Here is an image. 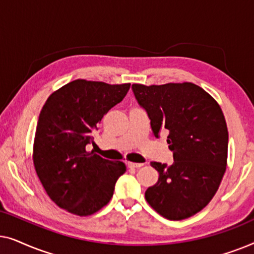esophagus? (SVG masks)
Here are the masks:
<instances>
[{
    "label": "esophagus",
    "instance_id": "34e87169",
    "mask_svg": "<svg viewBox=\"0 0 254 254\" xmlns=\"http://www.w3.org/2000/svg\"><path fill=\"white\" fill-rule=\"evenodd\" d=\"M127 165H128V168H130V169H138V168H142V166H143L144 164H143V163H131V162H129Z\"/></svg>",
    "mask_w": 254,
    "mask_h": 254
}]
</instances>
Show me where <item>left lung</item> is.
Returning <instances> with one entry per match:
<instances>
[{
    "label": "left lung",
    "instance_id": "8db88e82",
    "mask_svg": "<svg viewBox=\"0 0 254 254\" xmlns=\"http://www.w3.org/2000/svg\"><path fill=\"white\" fill-rule=\"evenodd\" d=\"M131 90L155 136L169 133L175 161L150 163L159 177L145 200L168 220L193 216L213 199L225 172L229 135L221 107L193 83L133 84Z\"/></svg>",
    "mask_w": 254,
    "mask_h": 254
}]
</instances>
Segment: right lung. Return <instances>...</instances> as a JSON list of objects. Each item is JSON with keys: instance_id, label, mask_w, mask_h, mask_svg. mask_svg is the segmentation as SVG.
Wrapping results in <instances>:
<instances>
[{"instance_id": "obj_1", "label": "right lung", "mask_w": 254, "mask_h": 254, "mask_svg": "<svg viewBox=\"0 0 254 254\" xmlns=\"http://www.w3.org/2000/svg\"><path fill=\"white\" fill-rule=\"evenodd\" d=\"M129 83L72 81L48 97L38 119L33 163L48 196L62 209L88 216L109 203L125 163L88 152L103 117L127 95Z\"/></svg>"}]
</instances>
